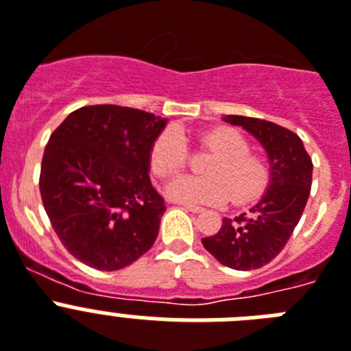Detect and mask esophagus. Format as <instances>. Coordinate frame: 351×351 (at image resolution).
Here are the masks:
<instances>
[{
    "instance_id": "esophagus-1",
    "label": "esophagus",
    "mask_w": 351,
    "mask_h": 351,
    "mask_svg": "<svg viewBox=\"0 0 351 351\" xmlns=\"http://www.w3.org/2000/svg\"><path fill=\"white\" fill-rule=\"evenodd\" d=\"M179 206H181V208L186 209V211H191V213H202V211H204V209L200 208V206H195V204H186V202H179Z\"/></svg>"
}]
</instances>
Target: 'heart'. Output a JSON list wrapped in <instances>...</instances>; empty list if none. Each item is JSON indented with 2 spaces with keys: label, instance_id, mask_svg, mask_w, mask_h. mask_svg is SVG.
Here are the masks:
<instances>
[{
  "label": "heart",
  "instance_id": "1",
  "mask_svg": "<svg viewBox=\"0 0 351 351\" xmlns=\"http://www.w3.org/2000/svg\"><path fill=\"white\" fill-rule=\"evenodd\" d=\"M200 145L215 152L206 163L208 176H182L169 186V195L181 202L234 204L254 202L266 191L271 179L265 158L250 152V143L232 128H213L200 134ZM190 149L184 134L169 128L151 147V169L160 179L178 176L188 165Z\"/></svg>",
  "mask_w": 351,
  "mask_h": 351
}]
</instances>
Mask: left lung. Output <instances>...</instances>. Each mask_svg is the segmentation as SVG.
I'll return each mask as SVG.
<instances>
[{
  "mask_svg": "<svg viewBox=\"0 0 351 351\" xmlns=\"http://www.w3.org/2000/svg\"><path fill=\"white\" fill-rule=\"evenodd\" d=\"M232 125L252 133L268 152L269 186L263 199L236 218H223L217 234L202 245L218 263L232 269H257L280 254L300 221L313 184V161L300 136L274 122L227 115Z\"/></svg>",
  "mask_w": 351,
  "mask_h": 351,
  "instance_id": "left-lung-1",
  "label": "left lung"
}]
</instances>
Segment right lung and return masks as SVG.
Listing matches in <instances>:
<instances>
[{"mask_svg":"<svg viewBox=\"0 0 351 351\" xmlns=\"http://www.w3.org/2000/svg\"><path fill=\"white\" fill-rule=\"evenodd\" d=\"M165 124L142 110L95 104L51 133L42 204L62 245L90 268H125L154 245L167 208L149 179V160Z\"/></svg>","mask_w":351,"mask_h":351,"instance_id":"right-lung-1","label":"right lung"}]
</instances>
